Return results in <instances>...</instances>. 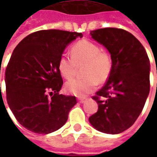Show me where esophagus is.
Instances as JSON below:
<instances>
[{
	"label": "esophagus",
	"mask_w": 157,
	"mask_h": 157,
	"mask_svg": "<svg viewBox=\"0 0 157 157\" xmlns=\"http://www.w3.org/2000/svg\"><path fill=\"white\" fill-rule=\"evenodd\" d=\"M86 101V98H78V102H80V103H84Z\"/></svg>",
	"instance_id": "1"
}]
</instances>
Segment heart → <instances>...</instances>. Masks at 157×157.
<instances>
[{"mask_svg": "<svg viewBox=\"0 0 157 157\" xmlns=\"http://www.w3.org/2000/svg\"><path fill=\"white\" fill-rule=\"evenodd\" d=\"M71 55H61L58 60L60 74L67 80L74 77L77 66L84 65L82 75L66 83L65 90L70 94L85 97L93 92L98 83L106 82L111 75L113 62L109 52L101 49L94 42L82 39L75 42L71 48Z\"/></svg>", "mask_w": 157, "mask_h": 157, "instance_id": "heart-1", "label": "heart"}]
</instances>
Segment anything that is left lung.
Listing matches in <instances>:
<instances>
[{
    "label": "left lung",
    "mask_w": 157,
    "mask_h": 157,
    "mask_svg": "<svg viewBox=\"0 0 157 157\" xmlns=\"http://www.w3.org/2000/svg\"><path fill=\"white\" fill-rule=\"evenodd\" d=\"M90 34L108 48L113 68L92 97L98 110L89 121L102 133L119 134L134 124L145 106L150 92V59L140 42L126 30L105 28Z\"/></svg>",
    "instance_id": "left-lung-1"
}]
</instances>
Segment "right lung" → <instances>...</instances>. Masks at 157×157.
<instances>
[{
  "instance_id": "add662e5",
  "label": "right lung",
  "mask_w": 157,
  "mask_h": 157,
  "mask_svg": "<svg viewBox=\"0 0 157 157\" xmlns=\"http://www.w3.org/2000/svg\"><path fill=\"white\" fill-rule=\"evenodd\" d=\"M82 33L58 29L28 35L13 50L5 72L6 100L17 120L37 134H48L65 124L75 96L59 94L63 79L58 60L69 43Z\"/></svg>"
}]
</instances>
